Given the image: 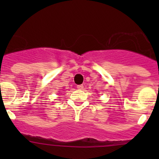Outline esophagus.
I'll use <instances>...</instances> for the list:
<instances>
[{"label": "esophagus", "instance_id": "esophagus-1", "mask_svg": "<svg viewBox=\"0 0 159 159\" xmlns=\"http://www.w3.org/2000/svg\"><path fill=\"white\" fill-rule=\"evenodd\" d=\"M83 88H84V86H83L82 84H80V85H77V89H79V90L83 89Z\"/></svg>", "mask_w": 159, "mask_h": 159}]
</instances>
